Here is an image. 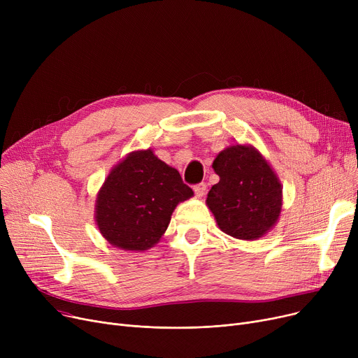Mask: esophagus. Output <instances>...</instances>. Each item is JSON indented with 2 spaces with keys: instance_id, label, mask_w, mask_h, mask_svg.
Wrapping results in <instances>:
<instances>
[{
  "instance_id": "esophagus-1",
  "label": "esophagus",
  "mask_w": 358,
  "mask_h": 358,
  "mask_svg": "<svg viewBox=\"0 0 358 358\" xmlns=\"http://www.w3.org/2000/svg\"><path fill=\"white\" fill-rule=\"evenodd\" d=\"M193 190H194V193H196L197 197H203L204 193H206V184H204V182H199V184H196V185L193 187Z\"/></svg>"
}]
</instances>
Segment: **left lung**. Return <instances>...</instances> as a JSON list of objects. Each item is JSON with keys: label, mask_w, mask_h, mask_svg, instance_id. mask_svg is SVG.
I'll return each mask as SVG.
<instances>
[{"label": "left lung", "mask_w": 358, "mask_h": 358, "mask_svg": "<svg viewBox=\"0 0 358 358\" xmlns=\"http://www.w3.org/2000/svg\"><path fill=\"white\" fill-rule=\"evenodd\" d=\"M219 176L206 204L222 232L243 241L266 235L278 220L283 189L270 164L254 146L234 145L213 161Z\"/></svg>", "instance_id": "8db88e82"}]
</instances>
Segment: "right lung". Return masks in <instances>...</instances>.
<instances>
[{"label": "right lung", "mask_w": 358, "mask_h": 358, "mask_svg": "<svg viewBox=\"0 0 358 358\" xmlns=\"http://www.w3.org/2000/svg\"><path fill=\"white\" fill-rule=\"evenodd\" d=\"M176 168L154 155L135 150L111 168L96 200L100 234L124 251L152 248L166 231L177 204L190 199Z\"/></svg>", "instance_id": "right-lung-1"}]
</instances>
